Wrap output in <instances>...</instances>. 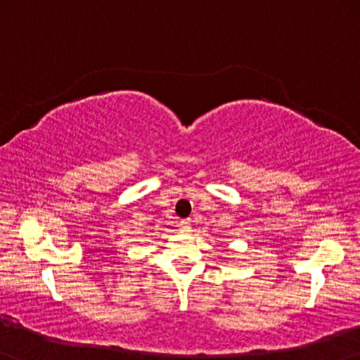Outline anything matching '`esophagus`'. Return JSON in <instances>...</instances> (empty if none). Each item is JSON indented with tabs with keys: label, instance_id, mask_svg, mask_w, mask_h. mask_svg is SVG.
Here are the masks:
<instances>
[{
	"label": "esophagus",
	"instance_id": "esophagus-1",
	"mask_svg": "<svg viewBox=\"0 0 360 360\" xmlns=\"http://www.w3.org/2000/svg\"><path fill=\"white\" fill-rule=\"evenodd\" d=\"M179 229L181 232H191V221L189 219H184V221H179Z\"/></svg>",
	"mask_w": 360,
	"mask_h": 360
}]
</instances>
